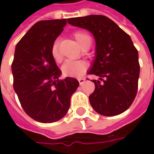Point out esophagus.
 <instances>
[{
    "label": "esophagus",
    "mask_w": 154,
    "mask_h": 154,
    "mask_svg": "<svg viewBox=\"0 0 154 154\" xmlns=\"http://www.w3.org/2000/svg\"><path fill=\"white\" fill-rule=\"evenodd\" d=\"M78 80H79V82H80V85H82V84L85 82L86 79H85V78H78Z\"/></svg>",
    "instance_id": "1"
}]
</instances>
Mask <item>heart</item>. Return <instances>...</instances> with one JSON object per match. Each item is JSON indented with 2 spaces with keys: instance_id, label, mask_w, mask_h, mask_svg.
<instances>
[{
  "instance_id": "obj_1",
  "label": "heart",
  "mask_w": 154,
  "mask_h": 154,
  "mask_svg": "<svg viewBox=\"0 0 154 154\" xmlns=\"http://www.w3.org/2000/svg\"><path fill=\"white\" fill-rule=\"evenodd\" d=\"M74 37L78 45H80V48L83 47L90 40V37L84 32H77L74 34ZM51 55L52 57L55 59L56 62L61 61V57L58 51V42L55 41L53 45L51 46ZM87 64L83 61H79V60H67L66 62L62 64V72L65 76H73V77H77L80 76L86 70Z\"/></svg>"
}]
</instances>
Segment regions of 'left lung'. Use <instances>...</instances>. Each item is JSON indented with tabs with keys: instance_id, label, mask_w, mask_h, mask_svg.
Segmentation results:
<instances>
[{
	"instance_id": "left-lung-1",
	"label": "left lung",
	"mask_w": 154,
	"mask_h": 154,
	"mask_svg": "<svg viewBox=\"0 0 154 154\" xmlns=\"http://www.w3.org/2000/svg\"><path fill=\"white\" fill-rule=\"evenodd\" d=\"M68 24L86 29L95 38V56L88 74L95 90L89 96L92 107L106 116L124 112L137 93L140 65L138 51L129 35L103 15L71 18Z\"/></svg>"
}]
</instances>
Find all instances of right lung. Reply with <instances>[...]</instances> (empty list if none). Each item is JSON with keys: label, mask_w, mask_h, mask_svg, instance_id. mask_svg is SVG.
<instances>
[{"label": "right lung", "mask_w": 154, "mask_h": 154, "mask_svg": "<svg viewBox=\"0 0 154 154\" xmlns=\"http://www.w3.org/2000/svg\"><path fill=\"white\" fill-rule=\"evenodd\" d=\"M67 25V19L37 22L15 47L12 73L14 89L22 108L35 121L51 123L67 114L79 81L67 77L51 55V46Z\"/></svg>", "instance_id": "right-lung-1"}]
</instances>
